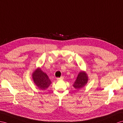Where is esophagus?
<instances>
[{
    "instance_id": "esophagus-1",
    "label": "esophagus",
    "mask_w": 123,
    "mask_h": 123,
    "mask_svg": "<svg viewBox=\"0 0 123 123\" xmlns=\"http://www.w3.org/2000/svg\"><path fill=\"white\" fill-rule=\"evenodd\" d=\"M63 76H61V77H60V78H57V80H63Z\"/></svg>"
}]
</instances>
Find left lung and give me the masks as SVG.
Returning a JSON list of instances; mask_svg holds the SVG:
<instances>
[{
    "instance_id": "1",
    "label": "left lung",
    "mask_w": 123,
    "mask_h": 123,
    "mask_svg": "<svg viewBox=\"0 0 123 123\" xmlns=\"http://www.w3.org/2000/svg\"><path fill=\"white\" fill-rule=\"evenodd\" d=\"M88 80V77L86 72L81 71L78 74L77 77L73 84V87L76 89H80L84 87Z\"/></svg>"
}]
</instances>
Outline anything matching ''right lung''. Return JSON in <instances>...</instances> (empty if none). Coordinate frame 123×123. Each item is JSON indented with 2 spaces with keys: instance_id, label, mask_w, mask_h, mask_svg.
Returning <instances> with one entry per match:
<instances>
[{
  "instance_id": "add662e5",
  "label": "right lung",
  "mask_w": 123,
  "mask_h": 123,
  "mask_svg": "<svg viewBox=\"0 0 123 123\" xmlns=\"http://www.w3.org/2000/svg\"><path fill=\"white\" fill-rule=\"evenodd\" d=\"M34 83L38 88L40 90H45L51 84L47 75L38 68L32 74Z\"/></svg>"
}]
</instances>
